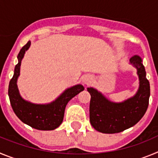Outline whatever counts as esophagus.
I'll use <instances>...</instances> for the list:
<instances>
[{
    "label": "esophagus",
    "mask_w": 158,
    "mask_h": 158,
    "mask_svg": "<svg viewBox=\"0 0 158 158\" xmlns=\"http://www.w3.org/2000/svg\"><path fill=\"white\" fill-rule=\"evenodd\" d=\"M82 81L84 82V84L89 85L92 82V81H93V76H90V75H86V76H84Z\"/></svg>",
    "instance_id": "34e87169"
}]
</instances>
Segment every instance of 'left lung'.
<instances>
[{
    "label": "left lung",
    "instance_id": "obj_1",
    "mask_svg": "<svg viewBox=\"0 0 158 158\" xmlns=\"http://www.w3.org/2000/svg\"><path fill=\"white\" fill-rule=\"evenodd\" d=\"M130 63L137 69L139 87L134 97L120 103L110 102L102 93L92 87L90 94L89 121L94 128L106 134L119 133L135 125L146 113L150 95V82L139 56H132Z\"/></svg>",
    "mask_w": 158,
    "mask_h": 158
}]
</instances>
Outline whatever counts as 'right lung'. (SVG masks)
I'll return each instance as SVG.
<instances>
[{"instance_id": "right-lung-1", "label": "right lung", "mask_w": 158, "mask_h": 158, "mask_svg": "<svg viewBox=\"0 0 158 158\" xmlns=\"http://www.w3.org/2000/svg\"><path fill=\"white\" fill-rule=\"evenodd\" d=\"M31 42H28L20 49L18 54V64L15 65L13 77L9 82L8 96L14 113L24 123L33 128L42 131L54 130L61 124L64 115L65 107L72 98L84 89L81 84L67 89L55 101L49 104L38 105L25 101L19 93L17 79L20 72V65L25 52L29 49Z\"/></svg>"}]
</instances>
